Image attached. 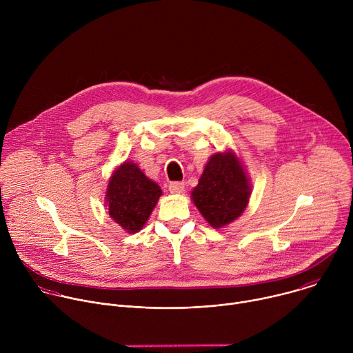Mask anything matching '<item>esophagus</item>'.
<instances>
[{"label": "esophagus", "instance_id": "34e87169", "mask_svg": "<svg viewBox=\"0 0 353 353\" xmlns=\"http://www.w3.org/2000/svg\"><path fill=\"white\" fill-rule=\"evenodd\" d=\"M184 190V183L183 181H172L169 184V191L173 194H179Z\"/></svg>", "mask_w": 353, "mask_h": 353}]
</instances>
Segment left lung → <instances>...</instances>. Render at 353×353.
Returning a JSON list of instances; mask_svg holds the SVG:
<instances>
[{"label": "left lung", "instance_id": "1", "mask_svg": "<svg viewBox=\"0 0 353 353\" xmlns=\"http://www.w3.org/2000/svg\"><path fill=\"white\" fill-rule=\"evenodd\" d=\"M251 188L244 169L232 154H215L207 163L191 196L210 225L222 228L239 218L248 204Z\"/></svg>", "mask_w": 353, "mask_h": 353}]
</instances>
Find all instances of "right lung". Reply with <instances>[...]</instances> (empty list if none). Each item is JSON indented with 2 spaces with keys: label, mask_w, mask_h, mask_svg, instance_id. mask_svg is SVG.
<instances>
[{
  "label": "right lung",
  "mask_w": 353,
  "mask_h": 353,
  "mask_svg": "<svg viewBox=\"0 0 353 353\" xmlns=\"http://www.w3.org/2000/svg\"><path fill=\"white\" fill-rule=\"evenodd\" d=\"M161 187L149 180L135 163H123L112 176L108 188L110 216L127 232L141 230L154 211Z\"/></svg>",
  "instance_id": "add662e5"
}]
</instances>
